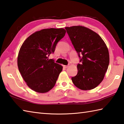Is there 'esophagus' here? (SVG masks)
<instances>
[{
  "mask_svg": "<svg viewBox=\"0 0 124 124\" xmlns=\"http://www.w3.org/2000/svg\"><path fill=\"white\" fill-rule=\"evenodd\" d=\"M63 68H67L68 67V65H63Z\"/></svg>",
  "mask_w": 124,
  "mask_h": 124,
  "instance_id": "obj_1",
  "label": "esophagus"
}]
</instances>
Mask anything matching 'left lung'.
I'll return each mask as SVG.
<instances>
[{
	"label": "left lung",
	"mask_w": 124,
	"mask_h": 124,
	"mask_svg": "<svg viewBox=\"0 0 124 124\" xmlns=\"http://www.w3.org/2000/svg\"><path fill=\"white\" fill-rule=\"evenodd\" d=\"M65 28L80 59L72 82L83 90L95 88L103 80L108 67L107 46L98 34L88 28L75 26Z\"/></svg>",
	"instance_id": "8db88e82"
}]
</instances>
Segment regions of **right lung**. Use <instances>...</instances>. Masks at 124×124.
Wrapping results in <instances>:
<instances>
[{
  "mask_svg": "<svg viewBox=\"0 0 124 124\" xmlns=\"http://www.w3.org/2000/svg\"><path fill=\"white\" fill-rule=\"evenodd\" d=\"M65 33L63 28L43 29L32 34L22 45L18 69L27 85L35 92L47 93L55 85L63 67L48 57Z\"/></svg>",
  "mask_w": 124,
  "mask_h": 124,
  "instance_id": "add662e5",
  "label": "right lung"
}]
</instances>
